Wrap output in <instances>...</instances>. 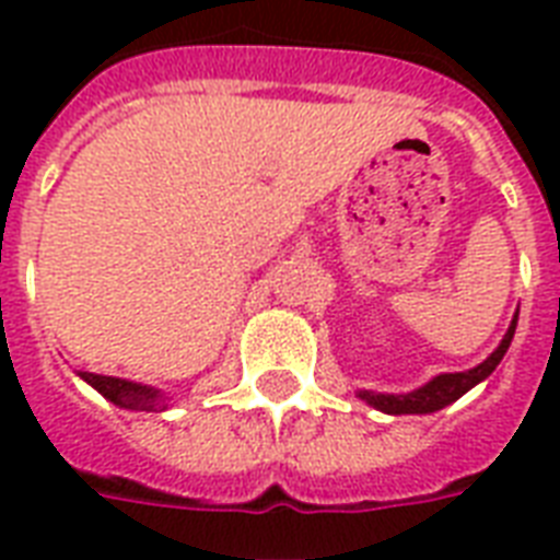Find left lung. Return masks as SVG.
Masks as SVG:
<instances>
[{
  "label": "left lung",
  "mask_w": 560,
  "mask_h": 560,
  "mask_svg": "<svg viewBox=\"0 0 560 560\" xmlns=\"http://www.w3.org/2000/svg\"><path fill=\"white\" fill-rule=\"evenodd\" d=\"M514 328H517V311H514V319L509 325V331L500 340L491 354H488L479 366L468 369V372H444L435 374L424 386H418L412 392H404V395H386V392H372V389H360L358 398L366 400L369 407L381 409L386 416H430V412H439L453 400H459L465 392H470L477 383H482L488 374L500 366V360L505 358V351L512 346Z\"/></svg>",
  "instance_id": "8db88e82"
}]
</instances>
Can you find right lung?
Returning a JSON list of instances; mask_svg holds the SVG:
<instances>
[{
	"instance_id": "1",
	"label": "right lung",
	"mask_w": 560,
	"mask_h": 560,
	"mask_svg": "<svg viewBox=\"0 0 560 560\" xmlns=\"http://www.w3.org/2000/svg\"><path fill=\"white\" fill-rule=\"evenodd\" d=\"M81 381H86L95 392L104 398L113 400L116 407L133 409V412H165L168 398L162 395L156 386H144V383L125 381V377H109V374H92L81 372Z\"/></svg>"
}]
</instances>
